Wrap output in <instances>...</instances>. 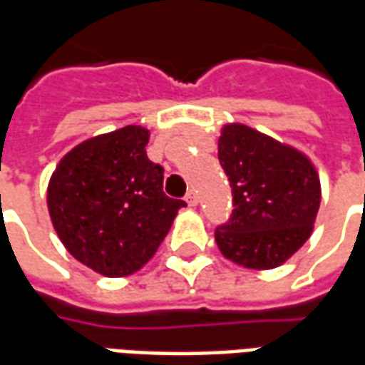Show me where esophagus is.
Masks as SVG:
<instances>
[{"instance_id":"esophagus-1","label":"esophagus","mask_w":365,"mask_h":365,"mask_svg":"<svg viewBox=\"0 0 365 365\" xmlns=\"http://www.w3.org/2000/svg\"><path fill=\"white\" fill-rule=\"evenodd\" d=\"M185 201H187V205H190V207H195V205H197V193H195L193 190L187 191V195H185Z\"/></svg>"}]
</instances>
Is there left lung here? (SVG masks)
I'll use <instances>...</instances> for the list:
<instances>
[{
	"label": "left lung",
	"instance_id": "obj_1",
	"mask_svg": "<svg viewBox=\"0 0 365 365\" xmlns=\"http://www.w3.org/2000/svg\"><path fill=\"white\" fill-rule=\"evenodd\" d=\"M219 160L232 187V217L215 230L227 260L274 269L305 245L321 207V178L307 156L242 123L222 125Z\"/></svg>",
	"mask_w": 365,
	"mask_h": 365
}]
</instances>
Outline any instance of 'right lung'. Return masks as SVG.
Instances as JSON below:
<instances>
[{
    "mask_svg": "<svg viewBox=\"0 0 365 365\" xmlns=\"http://www.w3.org/2000/svg\"><path fill=\"white\" fill-rule=\"evenodd\" d=\"M148 136L140 125L91 136L62 156L48 182L46 205L60 242L105 277L143 268L185 207L164 193V170L146 156Z\"/></svg>",
    "mask_w": 365,
    "mask_h": 365,
    "instance_id": "1",
    "label": "right lung"
}]
</instances>
